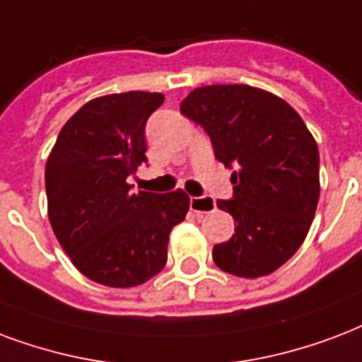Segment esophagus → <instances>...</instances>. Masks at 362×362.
<instances>
[{
  "label": "esophagus",
  "instance_id": "esophagus-1",
  "mask_svg": "<svg viewBox=\"0 0 362 362\" xmlns=\"http://www.w3.org/2000/svg\"><path fill=\"white\" fill-rule=\"evenodd\" d=\"M189 209L197 214H206L216 209V201L212 197H189Z\"/></svg>",
  "mask_w": 362,
  "mask_h": 362
}]
</instances>
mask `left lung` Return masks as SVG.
I'll use <instances>...</instances> for the list:
<instances>
[{"label":"left lung","instance_id":"8db88e82","mask_svg":"<svg viewBox=\"0 0 362 362\" xmlns=\"http://www.w3.org/2000/svg\"><path fill=\"white\" fill-rule=\"evenodd\" d=\"M180 112L211 136L231 175L233 197L218 209L235 220L230 241L214 245L222 272L256 279L279 269L303 243L319 203V148L283 98L250 85H206Z\"/></svg>","mask_w":362,"mask_h":362}]
</instances>
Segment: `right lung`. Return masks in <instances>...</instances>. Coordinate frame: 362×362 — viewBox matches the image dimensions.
<instances>
[{"mask_svg":"<svg viewBox=\"0 0 362 362\" xmlns=\"http://www.w3.org/2000/svg\"><path fill=\"white\" fill-rule=\"evenodd\" d=\"M165 96L131 90L93 98L62 127L45 165L47 211L60 247L100 285L129 288L167 264L169 235L189 211L182 189L132 193L146 157V121Z\"/></svg>","mask_w":362,"mask_h":362,"instance_id":"1","label":"right lung"}]
</instances>
